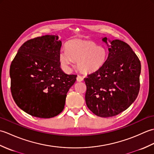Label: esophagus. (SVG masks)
Returning a JSON list of instances; mask_svg holds the SVG:
<instances>
[{
	"instance_id": "esophagus-1",
	"label": "esophagus",
	"mask_w": 154,
	"mask_h": 154,
	"mask_svg": "<svg viewBox=\"0 0 154 154\" xmlns=\"http://www.w3.org/2000/svg\"><path fill=\"white\" fill-rule=\"evenodd\" d=\"M77 81H78V82H81V81H83V78L82 77L79 76V75H78V76L77 77Z\"/></svg>"
}]
</instances>
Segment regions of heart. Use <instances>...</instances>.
<instances>
[{
    "label": "heart",
    "mask_w": 154,
    "mask_h": 154,
    "mask_svg": "<svg viewBox=\"0 0 154 154\" xmlns=\"http://www.w3.org/2000/svg\"><path fill=\"white\" fill-rule=\"evenodd\" d=\"M107 58V50L102 45L88 40H73L66 45V51L59 55L60 63L65 69H70L73 61L81 72L91 73L103 66Z\"/></svg>",
    "instance_id": "heart-1"
}]
</instances>
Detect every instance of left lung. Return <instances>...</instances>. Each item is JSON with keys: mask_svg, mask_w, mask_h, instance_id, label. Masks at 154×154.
I'll return each mask as SVG.
<instances>
[{"mask_svg": "<svg viewBox=\"0 0 154 154\" xmlns=\"http://www.w3.org/2000/svg\"><path fill=\"white\" fill-rule=\"evenodd\" d=\"M102 40L109 51L105 63L84 81L87 107L95 115L106 118L117 115L134 102L140 90L141 63L126 42L106 37Z\"/></svg>", "mask_w": 154, "mask_h": 154, "instance_id": "1", "label": "left lung"}]
</instances>
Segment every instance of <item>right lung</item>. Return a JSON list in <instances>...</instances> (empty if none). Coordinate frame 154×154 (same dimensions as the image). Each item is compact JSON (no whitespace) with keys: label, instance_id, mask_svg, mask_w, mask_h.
I'll return each mask as SVG.
<instances>
[{"label":"right lung","instance_id":"right-lung-1","mask_svg":"<svg viewBox=\"0 0 154 154\" xmlns=\"http://www.w3.org/2000/svg\"><path fill=\"white\" fill-rule=\"evenodd\" d=\"M61 41L57 35L28 40L19 48L10 68L11 93L20 109L50 119L64 109L67 93L77 75H67L59 60Z\"/></svg>","mask_w":154,"mask_h":154}]
</instances>
